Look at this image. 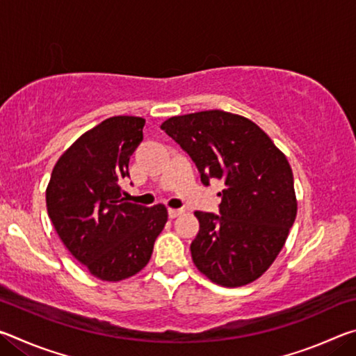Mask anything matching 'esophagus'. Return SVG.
Returning a JSON list of instances; mask_svg holds the SVG:
<instances>
[{"instance_id": "1", "label": "esophagus", "mask_w": 356, "mask_h": 356, "mask_svg": "<svg viewBox=\"0 0 356 356\" xmlns=\"http://www.w3.org/2000/svg\"><path fill=\"white\" fill-rule=\"evenodd\" d=\"M184 210L182 209H170L168 210V215H170V218H176V216L182 215Z\"/></svg>"}]
</instances>
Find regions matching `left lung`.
<instances>
[{
  "label": "left lung",
  "mask_w": 356,
  "mask_h": 356,
  "mask_svg": "<svg viewBox=\"0 0 356 356\" xmlns=\"http://www.w3.org/2000/svg\"><path fill=\"white\" fill-rule=\"evenodd\" d=\"M161 130L191 156L204 185L225 182L221 215L195 212L200 232L190 250L197 270L225 287L261 278L297 216L286 155L252 120L221 110L170 118Z\"/></svg>",
  "instance_id": "1"
}]
</instances>
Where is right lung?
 Returning a JSON list of instances; mask_svg holds the SVG:
<instances>
[{
    "label": "right lung",
    "instance_id": "1",
    "mask_svg": "<svg viewBox=\"0 0 356 356\" xmlns=\"http://www.w3.org/2000/svg\"><path fill=\"white\" fill-rule=\"evenodd\" d=\"M144 124L143 118L113 116L88 130L59 156L47 186L48 216L59 238L102 281L141 272L168 221L163 204L129 202L119 186Z\"/></svg>",
    "mask_w": 356,
    "mask_h": 356
}]
</instances>
